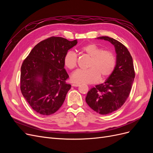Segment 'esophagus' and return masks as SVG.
<instances>
[{
  "mask_svg": "<svg viewBox=\"0 0 153 153\" xmlns=\"http://www.w3.org/2000/svg\"><path fill=\"white\" fill-rule=\"evenodd\" d=\"M80 84H72V86H73V87H78V86H80Z\"/></svg>",
  "mask_w": 153,
  "mask_h": 153,
  "instance_id": "34e87169",
  "label": "esophagus"
}]
</instances>
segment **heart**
I'll list each match as a JSON object with an SVG mask.
<instances>
[{
  "mask_svg": "<svg viewBox=\"0 0 153 153\" xmlns=\"http://www.w3.org/2000/svg\"><path fill=\"white\" fill-rule=\"evenodd\" d=\"M82 52L91 57L85 70L77 69L71 75V80L77 84H91L99 78L105 80L112 75L116 64L114 54L108 50H103L95 43L85 45L81 48ZM65 66L72 69L76 66L77 56L73 51H68L64 57Z\"/></svg>",
  "mask_w": 153,
  "mask_h": 153,
  "instance_id": "obj_1",
  "label": "heart"
}]
</instances>
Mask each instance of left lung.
I'll list each match as a JSON object with an SVG mask.
<instances>
[{
    "instance_id": "left-lung-1",
    "label": "left lung",
    "mask_w": 153,
    "mask_h": 153,
    "mask_svg": "<svg viewBox=\"0 0 153 153\" xmlns=\"http://www.w3.org/2000/svg\"><path fill=\"white\" fill-rule=\"evenodd\" d=\"M97 39L109 41L114 46L116 64L112 74L104 83L88 91L85 101L97 113L107 115L121 108L126 101L134 81L135 71L131 55L124 45L108 36Z\"/></svg>"
}]
</instances>
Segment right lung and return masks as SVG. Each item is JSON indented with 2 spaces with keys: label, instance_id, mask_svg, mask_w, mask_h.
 <instances>
[{
  "label": "right lung",
  "instance_id": "1",
  "mask_svg": "<svg viewBox=\"0 0 153 153\" xmlns=\"http://www.w3.org/2000/svg\"><path fill=\"white\" fill-rule=\"evenodd\" d=\"M77 44L51 37L32 48L21 67L20 89L31 108L41 115L53 114L61 108L71 85L66 80L64 57Z\"/></svg>",
  "mask_w": 153,
  "mask_h": 153
}]
</instances>
